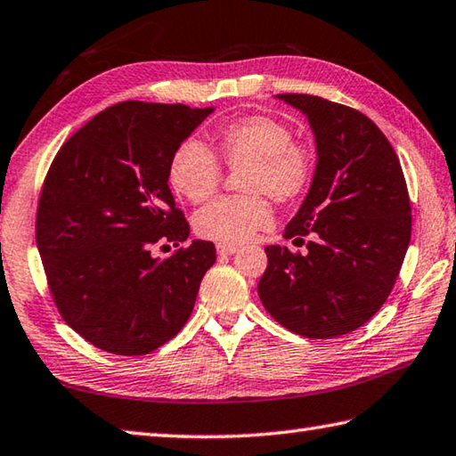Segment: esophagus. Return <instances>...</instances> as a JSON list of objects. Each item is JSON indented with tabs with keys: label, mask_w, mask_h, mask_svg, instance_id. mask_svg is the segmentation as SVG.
I'll return each mask as SVG.
<instances>
[{
	"label": "esophagus",
	"mask_w": 456,
	"mask_h": 456,
	"mask_svg": "<svg viewBox=\"0 0 456 456\" xmlns=\"http://www.w3.org/2000/svg\"><path fill=\"white\" fill-rule=\"evenodd\" d=\"M217 253L221 256H227V255H233L237 253V245H227V243H217Z\"/></svg>",
	"instance_id": "obj_1"
}]
</instances>
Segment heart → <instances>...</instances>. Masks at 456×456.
<instances>
[{
  "mask_svg": "<svg viewBox=\"0 0 456 456\" xmlns=\"http://www.w3.org/2000/svg\"><path fill=\"white\" fill-rule=\"evenodd\" d=\"M216 153L229 169H243L239 190L193 219L195 233L216 243H245L273 223V208L298 201L314 180L316 156L310 144L294 138L289 122L271 114H248L231 120L216 134ZM201 140H185L169 159V183L187 201L203 203L217 193L223 169Z\"/></svg>",
  "mask_w": 456,
  "mask_h": 456,
  "instance_id": "heart-1",
  "label": "heart"
}]
</instances>
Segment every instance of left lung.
Returning <instances> with one entry per match:
<instances>
[{
    "label": "left lung",
    "instance_id": "1",
    "mask_svg": "<svg viewBox=\"0 0 456 456\" xmlns=\"http://www.w3.org/2000/svg\"><path fill=\"white\" fill-rule=\"evenodd\" d=\"M279 98L308 116L318 164L284 229L306 253L266 247L258 298L294 334L338 338L368 322L394 289L411 240L407 183L395 150L368 116L312 94Z\"/></svg>",
    "mask_w": 456,
    "mask_h": 456
}]
</instances>
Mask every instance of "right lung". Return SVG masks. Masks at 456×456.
<instances>
[{
	"label": "right lung",
	"mask_w": 456,
	"mask_h": 456,
	"mask_svg": "<svg viewBox=\"0 0 456 456\" xmlns=\"http://www.w3.org/2000/svg\"><path fill=\"white\" fill-rule=\"evenodd\" d=\"M213 109L126 101L98 112L57 151L41 187L35 237L62 320L116 355H144L180 332L203 274L209 240H193L167 185L175 148ZM167 247V245H164Z\"/></svg>",
	"instance_id": "add662e5"
}]
</instances>
